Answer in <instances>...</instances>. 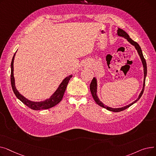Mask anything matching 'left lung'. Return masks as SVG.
<instances>
[{"label": "left lung", "mask_w": 156, "mask_h": 156, "mask_svg": "<svg viewBox=\"0 0 156 156\" xmlns=\"http://www.w3.org/2000/svg\"><path fill=\"white\" fill-rule=\"evenodd\" d=\"M116 31H117L116 34H118V36L122 37L125 38V39H126L128 42L130 44H132L133 46H134L135 49L136 50V51L138 54V55H139V57H140V58L141 59V61H142V65H143V68H144V83H143V87H142V91L140 92V94H139L138 98L135 101H133L132 103H131L129 104H128L125 106H123V107L118 108H111V107H109V106H108V105H106L102 101H101V100L99 99V97H98V95H97V80L96 77H94L93 80H92L90 85V92H91V94H92V95L94 98V99L95 100V102L98 105H99L100 106H101V107H102V108H104L106 109H108L110 111H112V112H120L121 111H123V110L128 108L129 107H130L131 105H133L135 102H136L139 99H140V97H142V95L144 93V87H145V78H146V76H147V72L146 61H145V59H144V57L142 49H141V47H140V45L138 44V43H136V42H135V41H133L132 38H131L129 37V35L127 34V33L125 30H122L119 28H118V30H117Z\"/></svg>", "instance_id": "obj_1"}]
</instances>
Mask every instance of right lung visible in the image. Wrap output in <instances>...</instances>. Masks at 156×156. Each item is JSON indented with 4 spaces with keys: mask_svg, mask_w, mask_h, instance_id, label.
I'll use <instances>...</instances> for the list:
<instances>
[{
    "mask_svg": "<svg viewBox=\"0 0 156 156\" xmlns=\"http://www.w3.org/2000/svg\"><path fill=\"white\" fill-rule=\"evenodd\" d=\"M16 53L14 54L13 57L12 59L11 64V86L12 90L18 99L21 101L24 104L27 105L28 108L34 109V110H42V109H50L57 104H59L63 97L64 94L66 91V89L67 85L68 84V82L71 78L73 76L72 74L66 77L62 82L59 85L58 88H57L56 90L54 92L52 95L44 101H32L27 98H26L23 95H21L19 91L17 90L16 87L15 85V80L14 77V57L16 55Z\"/></svg>",
    "mask_w": 156,
    "mask_h": 156,
    "instance_id": "obj_1",
    "label": "right lung"
}]
</instances>
